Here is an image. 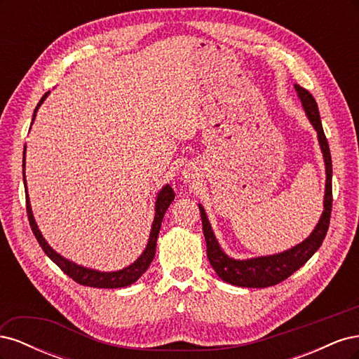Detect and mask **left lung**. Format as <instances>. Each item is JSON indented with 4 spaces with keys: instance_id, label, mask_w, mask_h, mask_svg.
Wrapping results in <instances>:
<instances>
[{
    "instance_id": "obj_1",
    "label": "left lung",
    "mask_w": 359,
    "mask_h": 359,
    "mask_svg": "<svg viewBox=\"0 0 359 359\" xmlns=\"http://www.w3.org/2000/svg\"><path fill=\"white\" fill-rule=\"evenodd\" d=\"M295 90L298 93L304 111H306L311 126L318 132L319 145L325 160L327 184H325L323 212L320 215L319 223L314 227V231L310 233V236L306 238V240L299 243L298 245L277 255L238 260L229 257L223 252L222 247L219 245V241L215 240V235L211 229V224L208 217H206L203 206L199 203L203 235L206 241V256H208L210 264L212 265L217 276L223 281H226V283L233 286L268 287L286 280L318 252V248L322 245L325 240V235L328 232L332 208V161L328 140L323 133L316 100L313 99V95L306 88H302L298 83H295Z\"/></svg>"
}]
</instances>
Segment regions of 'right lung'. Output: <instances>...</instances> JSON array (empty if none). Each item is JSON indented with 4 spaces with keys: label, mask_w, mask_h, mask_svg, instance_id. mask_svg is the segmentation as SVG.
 I'll use <instances>...</instances> for the list:
<instances>
[{
    "label": "right lung",
    "mask_w": 359,
    "mask_h": 359,
    "mask_svg": "<svg viewBox=\"0 0 359 359\" xmlns=\"http://www.w3.org/2000/svg\"><path fill=\"white\" fill-rule=\"evenodd\" d=\"M49 95V93H46L45 95L41 97V100L39 102L34 115H32V121H34L37 109L40 107V104L45 102L46 97ZM24 169H25V148H24ZM24 184H25V196H27V214H28V220H29V226L32 229V233L37 238V241L40 244V247L43 248V252L48 255V257L52 260L53 264H57L64 273H66L70 278H73L76 283L83 285V286H90V287H104V289H116V287H126L133 285L135 281L139 280V277L142 276L145 271L148 269L149 264L153 262L154 255H156V245H157V236L160 232V226L163 222V217H165L166 210L169 208V205L172 203V201L175 199V193H173L172 187L169 184H166L163 187L156 199V215H154V222L153 226H151V232H149V240L147 244V248L144 250V253L140 255L132 265H128L127 268H123L119 271H112V273H102V271H95L91 268H85L81 266L78 264L72 262V260L62 257L61 255H58L55 250H53L48 243L45 238H43L41 232L39 231V226L34 220V215H32V210L29 205V198H28V190H27V180H25V170H24Z\"/></svg>",
    "instance_id": "right-lung-1"
}]
</instances>
